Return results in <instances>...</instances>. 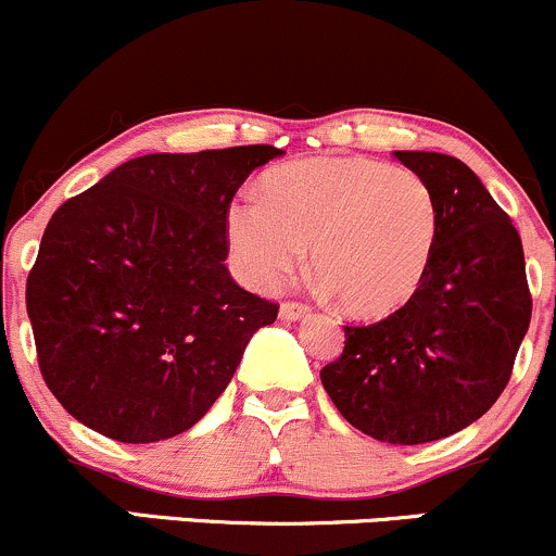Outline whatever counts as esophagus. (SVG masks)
<instances>
[{
	"label": "esophagus",
	"instance_id": "1",
	"mask_svg": "<svg viewBox=\"0 0 556 556\" xmlns=\"http://www.w3.org/2000/svg\"><path fill=\"white\" fill-rule=\"evenodd\" d=\"M312 312L309 304L304 302H283L280 304V319H289V323H293V319H302Z\"/></svg>",
	"mask_w": 556,
	"mask_h": 556
}]
</instances>
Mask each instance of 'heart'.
<instances>
[{
  "instance_id": "obj_1",
  "label": "heart",
  "mask_w": 556,
  "mask_h": 556,
  "mask_svg": "<svg viewBox=\"0 0 556 556\" xmlns=\"http://www.w3.org/2000/svg\"><path fill=\"white\" fill-rule=\"evenodd\" d=\"M233 263L254 289H276L306 260L358 317L408 304L432 267L440 211L419 174L375 159H312L276 166L263 198L226 213Z\"/></svg>"
}]
</instances>
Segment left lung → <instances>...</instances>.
Masks as SVG:
<instances>
[{
    "label": "left lung",
    "instance_id": "obj_1",
    "mask_svg": "<svg viewBox=\"0 0 556 556\" xmlns=\"http://www.w3.org/2000/svg\"><path fill=\"white\" fill-rule=\"evenodd\" d=\"M432 187L440 239L419 293L371 325H345L343 354L319 371L358 432L390 445L442 440L507 388L531 323L523 241L466 163L395 150Z\"/></svg>",
    "mask_w": 556,
    "mask_h": 556
}]
</instances>
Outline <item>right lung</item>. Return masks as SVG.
Here are the masks:
<instances>
[{
    "label": "right lung",
    "instance_id": "obj_1",
    "mask_svg": "<svg viewBox=\"0 0 556 556\" xmlns=\"http://www.w3.org/2000/svg\"><path fill=\"white\" fill-rule=\"evenodd\" d=\"M273 146L150 153L51 215L25 283L46 388L129 445L194 427L278 304L231 278L226 213Z\"/></svg>",
    "mask_w": 556,
    "mask_h": 556
}]
</instances>
